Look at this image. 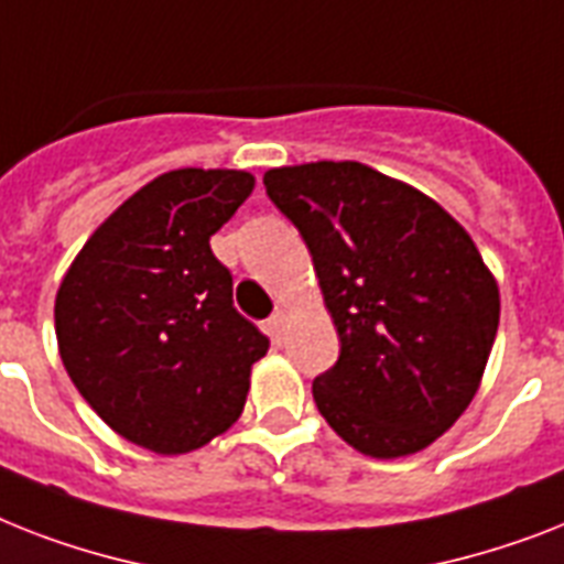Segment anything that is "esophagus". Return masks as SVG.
<instances>
[{
  "instance_id": "obj_1",
  "label": "esophagus",
  "mask_w": 564,
  "mask_h": 564,
  "mask_svg": "<svg viewBox=\"0 0 564 564\" xmlns=\"http://www.w3.org/2000/svg\"><path fill=\"white\" fill-rule=\"evenodd\" d=\"M283 322H286V313H283V310H274L272 318H269V322H267V333H269V336H272V341H281Z\"/></svg>"
}]
</instances>
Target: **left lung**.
<instances>
[{
    "instance_id": "1",
    "label": "left lung",
    "mask_w": 564,
    "mask_h": 564,
    "mask_svg": "<svg viewBox=\"0 0 564 564\" xmlns=\"http://www.w3.org/2000/svg\"><path fill=\"white\" fill-rule=\"evenodd\" d=\"M269 199L304 237L338 329L313 379L329 429L370 457L437 441L473 402L498 333V286L441 205L359 162L278 167Z\"/></svg>"
}]
</instances>
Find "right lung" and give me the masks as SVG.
<instances>
[{
    "label": "right lung",
    "instance_id": "right-lung-1",
    "mask_svg": "<svg viewBox=\"0 0 564 564\" xmlns=\"http://www.w3.org/2000/svg\"><path fill=\"white\" fill-rule=\"evenodd\" d=\"M254 176L171 171L89 237L54 304L59 359L109 429L159 455L205 446L237 423L269 338L235 310L210 251Z\"/></svg>",
    "mask_w": 564,
    "mask_h": 564
}]
</instances>
